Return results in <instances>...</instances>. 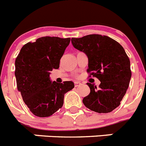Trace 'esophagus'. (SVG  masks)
<instances>
[{"instance_id": "34e87169", "label": "esophagus", "mask_w": 146, "mask_h": 146, "mask_svg": "<svg viewBox=\"0 0 146 146\" xmlns=\"http://www.w3.org/2000/svg\"><path fill=\"white\" fill-rule=\"evenodd\" d=\"M81 86L80 82H78V81H75V82H74V86H75V87H78V86Z\"/></svg>"}]
</instances>
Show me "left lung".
I'll list each match as a JSON object with an SVG mask.
<instances>
[{
    "mask_svg": "<svg viewBox=\"0 0 146 146\" xmlns=\"http://www.w3.org/2000/svg\"><path fill=\"white\" fill-rule=\"evenodd\" d=\"M72 43L87 55L89 77H96L101 82L99 88L87 82L91 92L82 102L92 111L110 113L121 104L131 77L130 60L124 49L115 40L99 34L72 38Z\"/></svg>",
    "mask_w": 146,
    "mask_h": 146,
    "instance_id": "1",
    "label": "left lung"
}]
</instances>
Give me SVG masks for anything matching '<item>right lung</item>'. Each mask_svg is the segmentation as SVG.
<instances>
[{
	"mask_svg": "<svg viewBox=\"0 0 146 146\" xmlns=\"http://www.w3.org/2000/svg\"><path fill=\"white\" fill-rule=\"evenodd\" d=\"M70 38L44 36L25 44L15 60L18 91L34 115L49 117L62 108L64 94L74 87L72 81L51 82L50 72L59 68Z\"/></svg>",
	"mask_w": 146,
	"mask_h": 146,
	"instance_id": "obj_1",
	"label": "right lung"
}]
</instances>
